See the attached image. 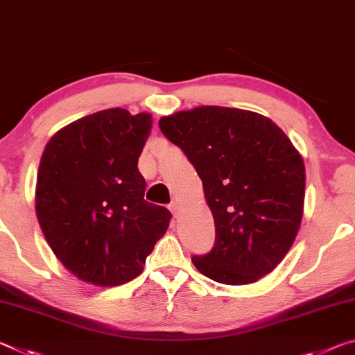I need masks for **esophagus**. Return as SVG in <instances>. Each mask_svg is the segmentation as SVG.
Wrapping results in <instances>:
<instances>
[{"label":"esophagus","mask_w":355,"mask_h":355,"mask_svg":"<svg viewBox=\"0 0 355 355\" xmlns=\"http://www.w3.org/2000/svg\"><path fill=\"white\" fill-rule=\"evenodd\" d=\"M179 207H181V206H179V202H178V201H171V202H170V206H168V209H170V211H171V214H173L174 217H178Z\"/></svg>","instance_id":"obj_1"}]
</instances>
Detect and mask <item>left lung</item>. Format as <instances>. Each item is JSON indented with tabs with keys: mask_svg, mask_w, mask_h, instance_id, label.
<instances>
[{
	"mask_svg": "<svg viewBox=\"0 0 355 355\" xmlns=\"http://www.w3.org/2000/svg\"><path fill=\"white\" fill-rule=\"evenodd\" d=\"M198 173L216 223L211 252L191 263L223 284L259 280L280 264L297 234L305 198L304 160L263 114L198 107L159 121Z\"/></svg>",
	"mask_w": 355,
	"mask_h": 355,
	"instance_id": "obj_1",
	"label": "left lung"
}]
</instances>
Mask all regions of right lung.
Segmentation results:
<instances>
[{
  "label": "right lung",
  "instance_id": "add662e5",
  "mask_svg": "<svg viewBox=\"0 0 355 355\" xmlns=\"http://www.w3.org/2000/svg\"><path fill=\"white\" fill-rule=\"evenodd\" d=\"M153 118L92 113L55 133L40 159L36 214L56 258L80 280L118 286L141 274L171 212L144 200L138 157Z\"/></svg>",
  "mask_w": 355,
  "mask_h": 355
}]
</instances>
